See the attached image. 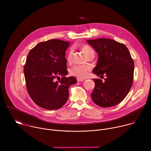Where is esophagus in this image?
I'll use <instances>...</instances> for the list:
<instances>
[{"label": "esophagus", "mask_w": 151, "mask_h": 151, "mask_svg": "<svg viewBox=\"0 0 151 151\" xmlns=\"http://www.w3.org/2000/svg\"><path fill=\"white\" fill-rule=\"evenodd\" d=\"M76 79H77V81H78V82H81V81H85V79L81 78H78Z\"/></svg>", "instance_id": "1"}]
</instances>
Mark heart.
Segmentation results:
<instances>
[{"label":"heart","instance_id":"1","mask_svg":"<svg viewBox=\"0 0 151 151\" xmlns=\"http://www.w3.org/2000/svg\"><path fill=\"white\" fill-rule=\"evenodd\" d=\"M80 48L82 51L86 56H88L91 53L94 52L93 49L87 45H81ZM72 57H73V51L70 50L68 52L67 55V61L69 63H70L72 61ZM91 70V68L88 66H74L70 70V73L72 75L77 76L81 78H87L89 72Z\"/></svg>","mask_w":151,"mask_h":151}]
</instances>
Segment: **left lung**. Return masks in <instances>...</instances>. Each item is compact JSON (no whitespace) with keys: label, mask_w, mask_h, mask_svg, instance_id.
I'll return each instance as SVG.
<instances>
[{"label":"left lung","mask_w":151,"mask_h":151,"mask_svg":"<svg viewBox=\"0 0 151 151\" xmlns=\"http://www.w3.org/2000/svg\"><path fill=\"white\" fill-rule=\"evenodd\" d=\"M87 42L99 55L93 73L106 76L104 82L93 79L95 87L91 98L102 107L115 106L124 99L131 89L134 77L133 60L127 47L116 40L99 38L87 40Z\"/></svg>","instance_id":"1"}]
</instances>
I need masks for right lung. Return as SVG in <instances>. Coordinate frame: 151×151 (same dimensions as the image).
Segmentation results:
<instances>
[{"label": "right lung", "mask_w": 151, "mask_h": 151, "mask_svg": "<svg viewBox=\"0 0 151 151\" xmlns=\"http://www.w3.org/2000/svg\"><path fill=\"white\" fill-rule=\"evenodd\" d=\"M69 44L51 39L39 43L28 54L24 68L27 90L33 101L42 108H60L68 99L69 87L76 83L75 77L65 76L68 73L65 54Z\"/></svg>", "instance_id": "right-lung-1"}]
</instances>
